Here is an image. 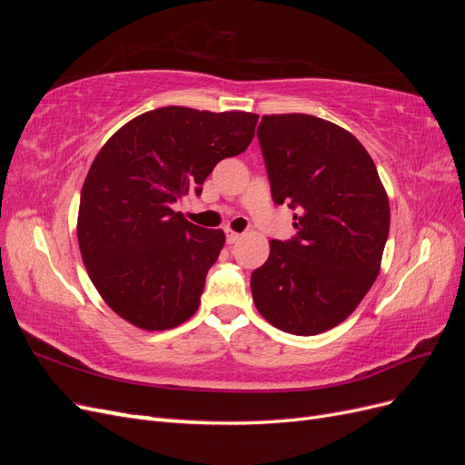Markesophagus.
Masks as SVG:
<instances>
[{
	"label": "esophagus",
	"mask_w": 465,
	"mask_h": 465,
	"mask_svg": "<svg viewBox=\"0 0 465 465\" xmlns=\"http://www.w3.org/2000/svg\"><path fill=\"white\" fill-rule=\"evenodd\" d=\"M224 236H227V244H234V242L238 241V238H241V234L234 232V231H231V229L224 231Z\"/></svg>",
	"instance_id": "obj_1"
}]
</instances>
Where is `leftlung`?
I'll use <instances>...</instances> for the list:
<instances>
[{"mask_svg":"<svg viewBox=\"0 0 465 465\" xmlns=\"http://www.w3.org/2000/svg\"><path fill=\"white\" fill-rule=\"evenodd\" d=\"M258 139L272 198L294 213V236L272 241L252 272L260 314L294 335L341 323L372 287L390 203L371 154L340 125L308 114L262 116Z\"/></svg>","mask_w":465,"mask_h":465,"instance_id":"obj_1","label":"left lung"}]
</instances>
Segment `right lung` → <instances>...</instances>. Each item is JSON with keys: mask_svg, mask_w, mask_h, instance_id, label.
<instances>
[{"mask_svg": "<svg viewBox=\"0 0 465 465\" xmlns=\"http://www.w3.org/2000/svg\"><path fill=\"white\" fill-rule=\"evenodd\" d=\"M250 112L163 106L112 135L81 190L77 241L96 291L142 330H171L198 311L224 232L202 229L173 205L202 193L219 161L246 151Z\"/></svg>", "mask_w": 465, "mask_h": 465, "instance_id": "add662e5", "label": "right lung"}]
</instances>
